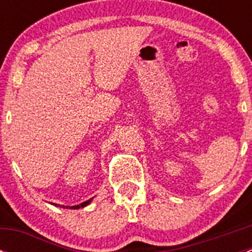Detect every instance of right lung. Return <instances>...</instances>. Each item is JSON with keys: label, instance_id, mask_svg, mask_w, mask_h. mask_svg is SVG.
I'll list each match as a JSON object with an SVG mask.
<instances>
[{"label": "right lung", "instance_id": "1", "mask_svg": "<svg viewBox=\"0 0 252 252\" xmlns=\"http://www.w3.org/2000/svg\"><path fill=\"white\" fill-rule=\"evenodd\" d=\"M90 201L91 200H88V201H85V202H83V204H80V205H77V206H72V207H69V208H74V210H77V208H80V207H85L86 205H89L90 204ZM55 206H58L57 204H53ZM61 207V206H60ZM62 207H64V206H62Z\"/></svg>", "mask_w": 252, "mask_h": 252}]
</instances>
